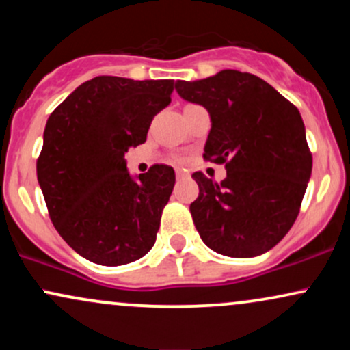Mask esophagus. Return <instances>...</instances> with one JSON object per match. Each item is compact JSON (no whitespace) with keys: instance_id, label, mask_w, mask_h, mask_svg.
<instances>
[{"instance_id":"esophagus-1","label":"esophagus","mask_w":350,"mask_h":350,"mask_svg":"<svg viewBox=\"0 0 350 350\" xmlns=\"http://www.w3.org/2000/svg\"><path fill=\"white\" fill-rule=\"evenodd\" d=\"M186 172H184L183 170H178V171H176V178H178V179H184V178H186Z\"/></svg>"}]
</instances>
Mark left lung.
Segmentation results:
<instances>
[{
	"label": "left lung",
	"mask_w": 350,
	"mask_h": 350,
	"mask_svg": "<svg viewBox=\"0 0 350 350\" xmlns=\"http://www.w3.org/2000/svg\"><path fill=\"white\" fill-rule=\"evenodd\" d=\"M179 97L211 115L204 158L227 163L222 183L192 178L199 198L191 214L211 250L250 258L288 234L306 192L312 156L298 108L256 75L220 70L200 80H178Z\"/></svg>",
	"instance_id": "1"
}]
</instances>
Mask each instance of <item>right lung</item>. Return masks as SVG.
<instances>
[{
    "instance_id": "right-lung-1",
    "label": "right lung",
    "mask_w": 350,
    "mask_h": 350,
    "mask_svg": "<svg viewBox=\"0 0 350 350\" xmlns=\"http://www.w3.org/2000/svg\"><path fill=\"white\" fill-rule=\"evenodd\" d=\"M172 90L174 80L102 75L75 88L47 120L39 186L55 230L83 258L116 267L154 245L174 170L154 164L133 176L124 152L146 142Z\"/></svg>"
}]
</instances>
